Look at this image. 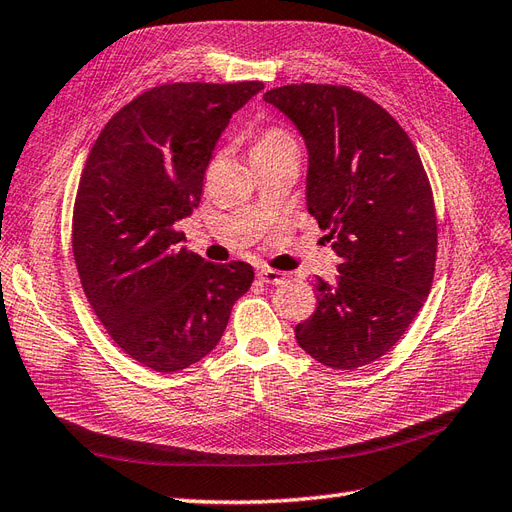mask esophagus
Masks as SVG:
<instances>
[{
  "mask_svg": "<svg viewBox=\"0 0 512 512\" xmlns=\"http://www.w3.org/2000/svg\"><path fill=\"white\" fill-rule=\"evenodd\" d=\"M257 277L268 285H281L285 281V274L279 270H272V268H259Z\"/></svg>",
  "mask_w": 512,
  "mask_h": 512,
  "instance_id": "1",
  "label": "esophagus"
}]
</instances>
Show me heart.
Wrapping results in <instances>:
<instances>
[{"label": "heart", "mask_w": 512, "mask_h": 512, "mask_svg": "<svg viewBox=\"0 0 512 512\" xmlns=\"http://www.w3.org/2000/svg\"><path fill=\"white\" fill-rule=\"evenodd\" d=\"M283 151H298V144L290 131L279 125H268L255 131L253 136V155H270V153H283Z\"/></svg>", "instance_id": "1"}]
</instances>
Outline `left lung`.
I'll return each mask as SVG.
<instances>
[{
  "instance_id": "left-lung-1",
  "label": "left lung",
  "mask_w": 512,
  "mask_h": 512,
  "mask_svg": "<svg viewBox=\"0 0 512 512\" xmlns=\"http://www.w3.org/2000/svg\"><path fill=\"white\" fill-rule=\"evenodd\" d=\"M264 99L307 144V209L342 257L335 283L316 281L318 307L296 342L326 368H363L396 346L435 277L424 164L398 121L348 86L290 84Z\"/></svg>"
}]
</instances>
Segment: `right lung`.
Here are the masks:
<instances>
[{
	"mask_svg": "<svg viewBox=\"0 0 512 512\" xmlns=\"http://www.w3.org/2000/svg\"><path fill=\"white\" fill-rule=\"evenodd\" d=\"M261 82L155 86L101 129L73 207V257L108 335L155 372L209 355L255 272L212 264L175 229L199 207L216 142Z\"/></svg>",
	"mask_w": 512,
	"mask_h": 512,
	"instance_id": "add662e5",
	"label": "right lung"
}]
</instances>
